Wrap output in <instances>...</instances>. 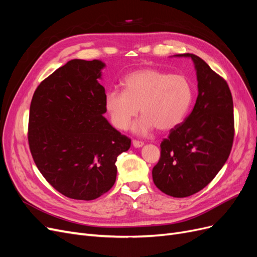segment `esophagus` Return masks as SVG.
Wrapping results in <instances>:
<instances>
[{"label": "esophagus", "mask_w": 257, "mask_h": 257, "mask_svg": "<svg viewBox=\"0 0 257 257\" xmlns=\"http://www.w3.org/2000/svg\"><path fill=\"white\" fill-rule=\"evenodd\" d=\"M133 146L135 148H141L144 146V143L143 142H139V141H133Z\"/></svg>", "instance_id": "obj_1"}]
</instances>
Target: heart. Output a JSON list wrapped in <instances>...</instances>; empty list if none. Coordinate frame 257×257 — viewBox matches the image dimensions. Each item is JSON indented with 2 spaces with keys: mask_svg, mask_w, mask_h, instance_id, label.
<instances>
[{
  "mask_svg": "<svg viewBox=\"0 0 257 257\" xmlns=\"http://www.w3.org/2000/svg\"><path fill=\"white\" fill-rule=\"evenodd\" d=\"M124 91L110 89L105 94V108L112 125L125 130L138 113L144 114L134 123L136 133L145 134L154 126L169 131L183 120L193 99L190 81L182 75H170L154 68L128 74L123 79Z\"/></svg>",
  "mask_w": 257,
  "mask_h": 257,
  "instance_id": "1",
  "label": "heart"
}]
</instances>
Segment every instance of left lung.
Here are the masks:
<instances>
[{"label": "left lung", "instance_id": "1", "mask_svg": "<svg viewBox=\"0 0 257 257\" xmlns=\"http://www.w3.org/2000/svg\"><path fill=\"white\" fill-rule=\"evenodd\" d=\"M198 81L195 106L161 143L153 182L173 197L193 195L213 180L227 161L235 135L234 104L227 82L192 53Z\"/></svg>", "mask_w": 257, "mask_h": 257}]
</instances>
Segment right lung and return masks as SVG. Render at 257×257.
<instances>
[{
	"label": "right lung",
	"instance_id": "right-lung-1",
	"mask_svg": "<svg viewBox=\"0 0 257 257\" xmlns=\"http://www.w3.org/2000/svg\"><path fill=\"white\" fill-rule=\"evenodd\" d=\"M102 61H68L43 80L30 106L28 141L35 164L64 196L92 200L115 182L118 155L131 139L105 116Z\"/></svg>",
	"mask_w": 257,
	"mask_h": 257
}]
</instances>
